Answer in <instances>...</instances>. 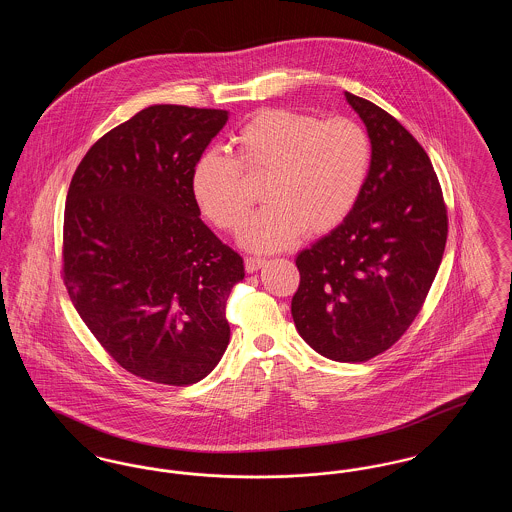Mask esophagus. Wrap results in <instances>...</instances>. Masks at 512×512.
<instances>
[{
  "mask_svg": "<svg viewBox=\"0 0 512 512\" xmlns=\"http://www.w3.org/2000/svg\"><path fill=\"white\" fill-rule=\"evenodd\" d=\"M263 265H265V259H261V257H247L245 259V270L247 272H255V270H259Z\"/></svg>",
  "mask_w": 512,
  "mask_h": 512,
  "instance_id": "34e87169",
  "label": "esophagus"
}]
</instances>
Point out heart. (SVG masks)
I'll return each instance as SVG.
<instances>
[{"instance_id":"heart-1","label":"heart","mask_w":512,"mask_h":512,"mask_svg":"<svg viewBox=\"0 0 512 512\" xmlns=\"http://www.w3.org/2000/svg\"><path fill=\"white\" fill-rule=\"evenodd\" d=\"M236 159L219 149L195 161L192 194L220 230L238 232L249 215L244 174H267V203L240 236L251 251H280L303 230L320 236L349 217L372 167L365 128L351 119L320 121L292 109H263L232 136Z\"/></svg>"}]
</instances>
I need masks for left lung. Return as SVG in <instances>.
I'll use <instances>...</instances> for the list:
<instances>
[{
  "instance_id": "1",
  "label": "left lung",
  "mask_w": 512,
  "mask_h": 512,
  "mask_svg": "<svg viewBox=\"0 0 512 512\" xmlns=\"http://www.w3.org/2000/svg\"><path fill=\"white\" fill-rule=\"evenodd\" d=\"M345 99L365 122L372 167L349 217L297 255L292 317L322 357L365 363L420 313L445 251L447 209L413 134L372 101Z\"/></svg>"
}]
</instances>
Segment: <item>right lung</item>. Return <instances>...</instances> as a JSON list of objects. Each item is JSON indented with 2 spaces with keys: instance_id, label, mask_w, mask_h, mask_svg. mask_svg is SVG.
Listing matches in <instances>:
<instances>
[{
  "instance_id": "right-lung-1",
  "label": "right lung",
  "mask_w": 512,
  "mask_h": 512,
  "mask_svg": "<svg viewBox=\"0 0 512 512\" xmlns=\"http://www.w3.org/2000/svg\"><path fill=\"white\" fill-rule=\"evenodd\" d=\"M228 111L151 105L101 136L74 171L63 280L74 309L119 365L188 386L230 341L226 301L244 259L199 219L192 171Z\"/></svg>"
}]
</instances>
